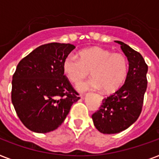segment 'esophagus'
Here are the masks:
<instances>
[{
    "label": "esophagus",
    "instance_id": "obj_1",
    "mask_svg": "<svg viewBox=\"0 0 159 159\" xmlns=\"http://www.w3.org/2000/svg\"><path fill=\"white\" fill-rule=\"evenodd\" d=\"M101 99H102V100L103 99V97H101Z\"/></svg>",
    "mask_w": 159,
    "mask_h": 159
}]
</instances>
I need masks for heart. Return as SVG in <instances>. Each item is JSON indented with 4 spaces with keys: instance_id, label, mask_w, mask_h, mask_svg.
<instances>
[{
    "instance_id": "1",
    "label": "heart",
    "mask_w": 159,
    "mask_h": 159,
    "mask_svg": "<svg viewBox=\"0 0 159 159\" xmlns=\"http://www.w3.org/2000/svg\"><path fill=\"white\" fill-rule=\"evenodd\" d=\"M62 71L70 82L77 84L87 77L91 71L92 78L77 86L81 92L90 89H103L106 92L118 90L128 74V61L120 53L101 47L82 49L78 57L68 54L62 62Z\"/></svg>"
}]
</instances>
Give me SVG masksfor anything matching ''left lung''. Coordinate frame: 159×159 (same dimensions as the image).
I'll list each match as a JSON object with an SVG mask.
<instances>
[{
	"mask_svg": "<svg viewBox=\"0 0 159 159\" xmlns=\"http://www.w3.org/2000/svg\"><path fill=\"white\" fill-rule=\"evenodd\" d=\"M129 61V71L124 85L102 101L99 111L92 115L95 127L102 134H117L133 125L140 115L147 89L148 65L137 51L121 41H116Z\"/></svg>",
	"mask_w": 159,
	"mask_h": 159,
	"instance_id": "1",
	"label": "left lung"
}]
</instances>
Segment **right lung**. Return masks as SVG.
Wrapping results in <instances>:
<instances>
[{
    "label": "right lung",
    "mask_w": 159,
    "mask_h": 159,
    "mask_svg": "<svg viewBox=\"0 0 159 159\" xmlns=\"http://www.w3.org/2000/svg\"><path fill=\"white\" fill-rule=\"evenodd\" d=\"M75 46L50 43L20 60L12 77L11 102L26 128L48 133L58 128L80 99L62 71V62Z\"/></svg>",
    "instance_id": "right-lung-1"
}]
</instances>
